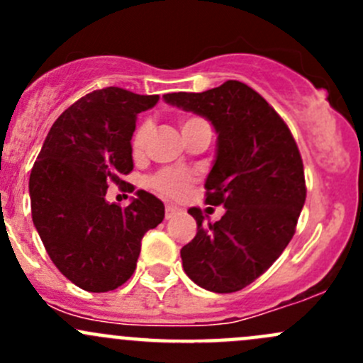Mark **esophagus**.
Here are the masks:
<instances>
[{"mask_svg": "<svg viewBox=\"0 0 363 363\" xmlns=\"http://www.w3.org/2000/svg\"><path fill=\"white\" fill-rule=\"evenodd\" d=\"M177 214H179V207H175V205H167V207H164V218L167 219H172Z\"/></svg>", "mask_w": 363, "mask_h": 363, "instance_id": "obj_1", "label": "esophagus"}]
</instances>
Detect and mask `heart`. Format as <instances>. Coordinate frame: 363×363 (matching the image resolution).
I'll return each mask as SVG.
<instances>
[{"instance_id":"heart-1","label":"heart","mask_w":363,"mask_h":363,"mask_svg":"<svg viewBox=\"0 0 363 363\" xmlns=\"http://www.w3.org/2000/svg\"><path fill=\"white\" fill-rule=\"evenodd\" d=\"M203 119L196 116L184 117L181 121V130L186 131L188 128L195 126V124L202 123ZM149 137H151V124L145 121V123H140L135 130L133 137H131V152H133L135 158H140L144 156L145 149H147ZM193 184V175L189 172L179 170V168H163L158 174L152 175L149 179V186L155 189L160 195L167 196V199H181L182 195H186L189 188Z\"/></svg>"}]
</instances>
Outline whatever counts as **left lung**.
<instances>
[{"instance_id": "1", "label": "left lung", "mask_w": 363, "mask_h": 363, "mask_svg": "<svg viewBox=\"0 0 363 363\" xmlns=\"http://www.w3.org/2000/svg\"><path fill=\"white\" fill-rule=\"evenodd\" d=\"M163 98L207 117L218 131L205 203L225 205L226 212L219 221L205 223L200 208H189L199 228L181 250L184 272L214 294L242 290L295 235L307 188L294 135L265 98L239 80Z\"/></svg>"}]
</instances>
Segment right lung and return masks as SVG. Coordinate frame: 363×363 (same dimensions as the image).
I'll list each match as a JSON object with an SVG mask.
<instances>
[{
    "instance_id": "1",
    "label": "right lung",
    "mask_w": 363,
    "mask_h": 363,
    "mask_svg": "<svg viewBox=\"0 0 363 363\" xmlns=\"http://www.w3.org/2000/svg\"><path fill=\"white\" fill-rule=\"evenodd\" d=\"M158 94L105 87L86 94L50 128L29 175L31 216L54 265L93 294L119 288L133 276L145 232L164 218V205L137 191L130 205L105 200L111 182L133 191L131 137L137 113Z\"/></svg>"
}]
</instances>
